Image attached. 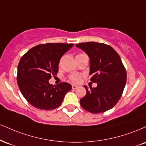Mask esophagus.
Wrapping results in <instances>:
<instances>
[{"mask_svg":"<svg viewBox=\"0 0 146 146\" xmlns=\"http://www.w3.org/2000/svg\"><path fill=\"white\" fill-rule=\"evenodd\" d=\"M78 88V86H76V85H74V84H73V85H72V88L73 89V90H75V89H77Z\"/></svg>","mask_w":146,"mask_h":146,"instance_id":"34e87169","label":"esophagus"}]
</instances>
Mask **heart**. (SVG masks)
<instances>
[{
    "label": "heart",
    "instance_id": "heart-1",
    "mask_svg": "<svg viewBox=\"0 0 146 146\" xmlns=\"http://www.w3.org/2000/svg\"><path fill=\"white\" fill-rule=\"evenodd\" d=\"M80 54H78V55H80ZM69 79L71 82H74V83H79L81 80V75L79 74H73L70 75Z\"/></svg>",
    "mask_w": 146,
    "mask_h": 146
}]
</instances>
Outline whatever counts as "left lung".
I'll list each match as a JSON object with an SVG mask.
<instances>
[{
    "instance_id": "obj_1",
    "label": "left lung",
    "mask_w": 146,
    "mask_h": 146,
    "mask_svg": "<svg viewBox=\"0 0 146 146\" xmlns=\"http://www.w3.org/2000/svg\"><path fill=\"white\" fill-rule=\"evenodd\" d=\"M90 58V81L96 88L86 90L80 101L81 106L93 113H103L113 108L120 100L126 82V71L118 54L105 43L86 42L76 45Z\"/></svg>"
}]
</instances>
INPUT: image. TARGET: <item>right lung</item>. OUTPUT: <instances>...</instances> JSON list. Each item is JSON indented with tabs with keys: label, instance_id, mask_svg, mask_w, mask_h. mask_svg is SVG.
<instances>
[{
	"label": "right lung",
	"instance_id": "obj_1",
	"mask_svg": "<svg viewBox=\"0 0 146 146\" xmlns=\"http://www.w3.org/2000/svg\"><path fill=\"white\" fill-rule=\"evenodd\" d=\"M74 44L47 43L33 47L21 58L17 66V82L20 92L31 105L43 110H52L62 104L71 90V84L49 83L58 72L61 57Z\"/></svg>",
	"mask_w": 146,
	"mask_h": 146
}]
</instances>
